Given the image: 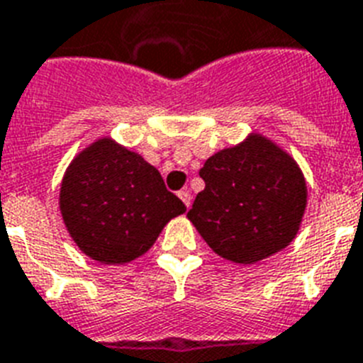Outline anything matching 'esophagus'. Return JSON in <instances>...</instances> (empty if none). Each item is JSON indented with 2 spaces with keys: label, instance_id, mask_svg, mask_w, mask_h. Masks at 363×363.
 Listing matches in <instances>:
<instances>
[{
  "label": "esophagus",
  "instance_id": "34e87169",
  "mask_svg": "<svg viewBox=\"0 0 363 363\" xmlns=\"http://www.w3.org/2000/svg\"><path fill=\"white\" fill-rule=\"evenodd\" d=\"M179 197H181L182 203H184L186 207H190V191H188V190H181V191H179Z\"/></svg>",
  "mask_w": 363,
  "mask_h": 363
}]
</instances>
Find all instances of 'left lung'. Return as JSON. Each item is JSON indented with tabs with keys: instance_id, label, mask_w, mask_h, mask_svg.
Returning a JSON list of instances; mask_svg holds the SVG:
<instances>
[{
	"instance_id": "obj_1",
	"label": "left lung",
	"mask_w": 363,
	"mask_h": 363,
	"mask_svg": "<svg viewBox=\"0 0 363 363\" xmlns=\"http://www.w3.org/2000/svg\"><path fill=\"white\" fill-rule=\"evenodd\" d=\"M188 220L220 257L255 264L293 242L308 205L304 173L267 135L252 132L222 149L199 172Z\"/></svg>"
}]
</instances>
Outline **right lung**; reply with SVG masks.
Listing matches in <instances>:
<instances>
[{"label": "right lung", "mask_w": 363, "mask_h": 363, "mask_svg": "<svg viewBox=\"0 0 363 363\" xmlns=\"http://www.w3.org/2000/svg\"><path fill=\"white\" fill-rule=\"evenodd\" d=\"M65 228L102 264H125L151 250L167 222L186 212L141 155L104 135L72 158L59 188Z\"/></svg>", "instance_id": "add662e5"}]
</instances>
